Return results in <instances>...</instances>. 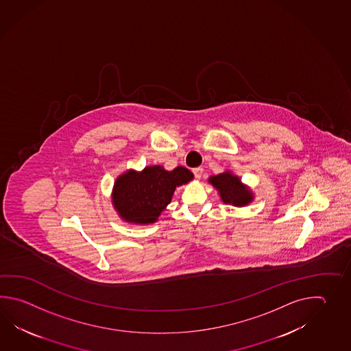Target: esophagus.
<instances>
[{
  "label": "esophagus",
  "instance_id": "esophagus-1",
  "mask_svg": "<svg viewBox=\"0 0 351 351\" xmlns=\"http://www.w3.org/2000/svg\"><path fill=\"white\" fill-rule=\"evenodd\" d=\"M193 174L195 178L201 179L202 174H203V168H201V167H198V168H194Z\"/></svg>",
  "mask_w": 351,
  "mask_h": 351
}]
</instances>
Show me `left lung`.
Returning a JSON list of instances; mask_svg holds the SVG:
<instances>
[{
    "label": "left lung",
    "instance_id": "8db88e82",
    "mask_svg": "<svg viewBox=\"0 0 351 351\" xmlns=\"http://www.w3.org/2000/svg\"><path fill=\"white\" fill-rule=\"evenodd\" d=\"M209 184L215 186L224 204H232L234 207H245L254 201V194L250 186L242 183L239 176L231 171H226L216 176H210Z\"/></svg>",
    "mask_w": 351,
    "mask_h": 351
}]
</instances>
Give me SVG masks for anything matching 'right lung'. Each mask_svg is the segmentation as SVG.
<instances>
[{
    "label": "right lung",
    "instance_id": "obj_1",
    "mask_svg": "<svg viewBox=\"0 0 351 351\" xmlns=\"http://www.w3.org/2000/svg\"><path fill=\"white\" fill-rule=\"evenodd\" d=\"M194 178L184 167L167 171L163 165H148L143 171L128 169L114 182L112 207L128 223H156L172 201L177 186Z\"/></svg>",
    "mask_w": 351,
    "mask_h": 351
}]
</instances>
